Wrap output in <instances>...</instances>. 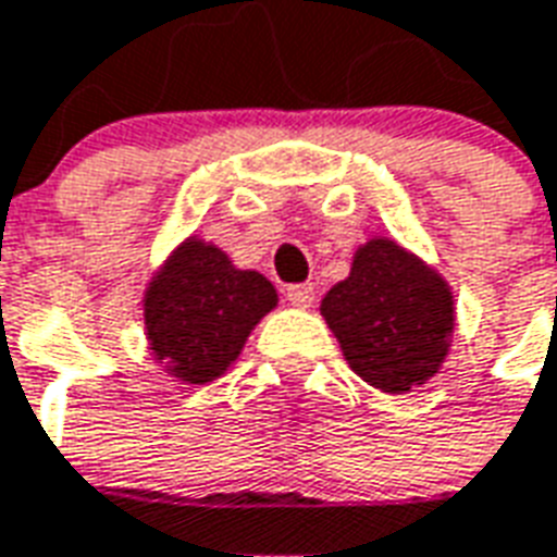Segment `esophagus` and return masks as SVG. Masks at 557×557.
<instances>
[{"instance_id":"obj_1","label":"esophagus","mask_w":557,"mask_h":557,"mask_svg":"<svg viewBox=\"0 0 557 557\" xmlns=\"http://www.w3.org/2000/svg\"><path fill=\"white\" fill-rule=\"evenodd\" d=\"M286 298L295 307H300V310H307V307H312V300H315V289H312V283H295V286L286 289Z\"/></svg>"}]
</instances>
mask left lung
<instances>
[{
  "mask_svg": "<svg viewBox=\"0 0 557 557\" xmlns=\"http://www.w3.org/2000/svg\"><path fill=\"white\" fill-rule=\"evenodd\" d=\"M321 315L354 372L398 395L434 377L455 331L446 280L389 238L354 253L351 274L324 295Z\"/></svg>",
  "mask_w": 557,
  "mask_h": 557,
  "instance_id": "obj_1",
  "label": "left lung"
}]
</instances>
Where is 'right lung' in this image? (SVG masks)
I'll use <instances>...</instances> for the list:
<instances>
[{
    "instance_id": "add662e5",
    "label": "right lung",
    "mask_w": 557,
    "mask_h": 557,
    "mask_svg": "<svg viewBox=\"0 0 557 557\" xmlns=\"http://www.w3.org/2000/svg\"><path fill=\"white\" fill-rule=\"evenodd\" d=\"M277 292L259 271H238L224 250L188 238L152 277L144 324L156 360L185 383H209L236 362Z\"/></svg>"
}]
</instances>
